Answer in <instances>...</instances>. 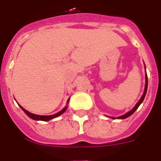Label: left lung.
<instances>
[{
	"label": "left lung",
	"mask_w": 161,
	"mask_h": 161,
	"mask_svg": "<svg viewBox=\"0 0 161 161\" xmlns=\"http://www.w3.org/2000/svg\"><path fill=\"white\" fill-rule=\"evenodd\" d=\"M147 88H148V77H147V74H146V86H145V91L144 93H143V95L142 96L141 99L139 100V101H138V103L136 104V105L135 106V107L133 108V109H132L131 111H130V112H128L127 113H126L125 115H121V116L119 117V119H125V118H127V117H129L130 115H131L132 114L134 113V112H135V110H136L137 108H138V107H139L140 104H142V102L143 101V100H144L145 97H146V92H147ZM112 119H115V118H112Z\"/></svg>",
	"instance_id": "1"
}]
</instances>
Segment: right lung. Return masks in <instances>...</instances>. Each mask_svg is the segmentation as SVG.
I'll return each instance as SVG.
<instances>
[{"label":"right lung","instance_id":"1","mask_svg":"<svg viewBox=\"0 0 161 161\" xmlns=\"http://www.w3.org/2000/svg\"><path fill=\"white\" fill-rule=\"evenodd\" d=\"M68 101H69V99L68 100ZM19 107L23 109V112H24L25 113H26V115H28V116L31 117V119H34V120H42V121H48V120L56 118V117L59 116V115H61L62 113H64V112H65V110H66V109H67V108H68L66 106V107H65L64 108L62 109V110L60 111V112H57V113L54 114V115H35V114L31 113V112H28V111H26V109L23 108L22 107L21 105H19Z\"/></svg>","mask_w":161,"mask_h":161}]
</instances>
